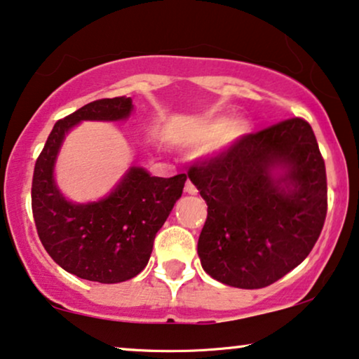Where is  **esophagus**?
I'll return each mask as SVG.
<instances>
[{
  "label": "esophagus",
  "instance_id": "obj_1",
  "mask_svg": "<svg viewBox=\"0 0 359 359\" xmlns=\"http://www.w3.org/2000/svg\"><path fill=\"white\" fill-rule=\"evenodd\" d=\"M185 192L190 194V195H195V194L198 192V190H197V187H195L192 182H190V180H187V182H185Z\"/></svg>",
  "mask_w": 359,
  "mask_h": 359
}]
</instances>
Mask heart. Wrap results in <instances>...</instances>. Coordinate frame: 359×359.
<instances>
[{
    "label": "heart",
    "instance_id": "obj_1",
    "mask_svg": "<svg viewBox=\"0 0 359 359\" xmlns=\"http://www.w3.org/2000/svg\"><path fill=\"white\" fill-rule=\"evenodd\" d=\"M248 130V124L243 119H235L229 121L226 118L212 119V121L202 124L190 135V142L194 144H208V142L215 141V147L222 149V147L228 146L236 137L245 135Z\"/></svg>",
    "mask_w": 359,
    "mask_h": 359
}]
</instances>
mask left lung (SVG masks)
<instances>
[{
    "mask_svg": "<svg viewBox=\"0 0 359 359\" xmlns=\"http://www.w3.org/2000/svg\"><path fill=\"white\" fill-rule=\"evenodd\" d=\"M285 174L276 180L271 170ZM208 205L198 238L203 271L240 289L274 284L317 243L327 172L312 126L290 118L241 136L187 172Z\"/></svg>",
    "mask_w": 359,
    "mask_h": 359,
    "instance_id": "8db88e82",
    "label": "left lung"
}]
</instances>
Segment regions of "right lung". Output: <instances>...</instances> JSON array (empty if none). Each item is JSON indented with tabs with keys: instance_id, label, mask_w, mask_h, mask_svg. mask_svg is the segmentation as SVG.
Returning <instances> with one entry per match:
<instances>
[{
	"instance_id": "obj_1",
	"label": "right lung",
	"mask_w": 359,
	"mask_h": 359,
	"mask_svg": "<svg viewBox=\"0 0 359 359\" xmlns=\"http://www.w3.org/2000/svg\"><path fill=\"white\" fill-rule=\"evenodd\" d=\"M131 109V98H103L59 119L32 175V215L42 246L62 269L93 283H123L144 269L157 231L187 180L185 174L162 179L131 167L118 187L100 202L75 205L62 197L54 182V164L67 133L85 119H124Z\"/></svg>"
}]
</instances>
